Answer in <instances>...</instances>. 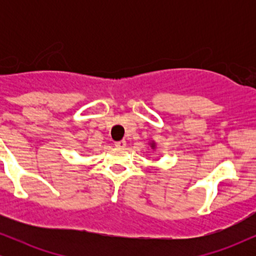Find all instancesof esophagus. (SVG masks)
Returning a JSON list of instances; mask_svg holds the SVG:
<instances>
[{"label":"esophagus","instance_id":"1","mask_svg":"<svg viewBox=\"0 0 256 256\" xmlns=\"http://www.w3.org/2000/svg\"><path fill=\"white\" fill-rule=\"evenodd\" d=\"M114 146H118V148H125L126 146V140H118V142H116L114 143Z\"/></svg>","mask_w":256,"mask_h":256}]
</instances>
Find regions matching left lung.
<instances>
[{
  "mask_svg": "<svg viewBox=\"0 0 256 256\" xmlns=\"http://www.w3.org/2000/svg\"><path fill=\"white\" fill-rule=\"evenodd\" d=\"M150 146H152V149H154V148H155V143L152 142V143H150Z\"/></svg>",
  "mask_w": 256,
  "mask_h": 256,
  "instance_id": "8db88e82",
  "label": "left lung"
}]
</instances>
